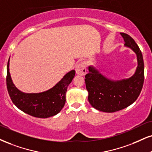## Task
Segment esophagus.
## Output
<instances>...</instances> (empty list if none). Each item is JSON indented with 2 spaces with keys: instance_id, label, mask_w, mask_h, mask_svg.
I'll list each match as a JSON object with an SVG mask.
<instances>
[{
  "instance_id": "1",
  "label": "esophagus",
  "mask_w": 152,
  "mask_h": 152,
  "mask_svg": "<svg viewBox=\"0 0 152 152\" xmlns=\"http://www.w3.org/2000/svg\"><path fill=\"white\" fill-rule=\"evenodd\" d=\"M87 72L86 64L85 62H81L76 66V73L78 75L84 76Z\"/></svg>"
}]
</instances>
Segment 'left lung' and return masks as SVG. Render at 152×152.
Masks as SVG:
<instances>
[{"label": "left lung", "mask_w": 152, "mask_h": 152, "mask_svg": "<svg viewBox=\"0 0 152 152\" xmlns=\"http://www.w3.org/2000/svg\"><path fill=\"white\" fill-rule=\"evenodd\" d=\"M121 35L124 39V46L137 56V67L133 75L127 79L110 80L92 65H89V73L85 75L89 104L106 113L118 111L133 104L141 92L145 79L143 57L139 46L128 34L121 33Z\"/></svg>", "instance_id": "obj_1"}]
</instances>
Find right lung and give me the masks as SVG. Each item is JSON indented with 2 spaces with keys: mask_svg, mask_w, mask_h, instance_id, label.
<instances>
[{
  "mask_svg": "<svg viewBox=\"0 0 152 152\" xmlns=\"http://www.w3.org/2000/svg\"><path fill=\"white\" fill-rule=\"evenodd\" d=\"M9 67L10 58L7 65V88L11 100L19 109L28 115L40 118H47L61 111L65 103L67 87L75 75V70H72L65 74L48 90L39 93H25L14 85Z\"/></svg>",
  "mask_w": 152,
  "mask_h": 152,
  "instance_id": "right-lung-1",
  "label": "right lung"
}]
</instances>
